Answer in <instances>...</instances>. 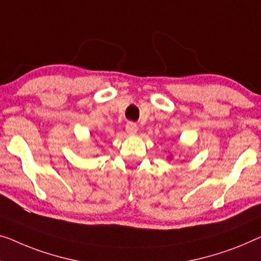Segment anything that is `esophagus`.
Here are the masks:
<instances>
[{
	"mask_svg": "<svg viewBox=\"0 0 261 261\" xmlns=\"http://www.w3.org/2000/svg\"><path fill=\"white\" fill-rule=\"evenodd\" d=\"M125 129H126V132L129 135H135L138 130V126H137V124L134 123V122H127L126 125H125Z\"/></svg>",
	"mask_w": 261,
	"mask_h": 261,
	"instance_id": "obj_1",
	"label": "esophagus"
}]
</instances>
